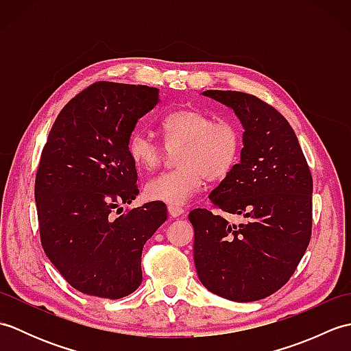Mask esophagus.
<instances>
[{"label": "esophagus", "mask_w": 351, "mask_h": 351, "mask_svg": "<svg viewBox=\"0 0 351 351\" xmlns=\"http://www.w3.org/2000/svg\"><path fill=\"white\" fill-rule=\"evenodd\" d=\"M167 211H169V214H170V217H173V219L180 217V215L184 213L182 208L178 206V205H169V206H167Z\"/></svg>", "instance_id": "34e87169"}]
</instances>
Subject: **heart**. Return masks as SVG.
Segmentation results:
<instances>
[{"label": "heart", "instance_id": "obj_1", "mask_svg": "<svg viewBox=\"0 0 351 351\" xmlns=\"http://www.w3.org/2000/svg\"><path fill=\"white\" fill-rule=\"evenodd\" d=\"M160 128L164 143L176 151L180 167L152 178L145 185L149 200L170 205H184L202 187L204 178L220 181L232 171L240 158L241 136L237 126L200 110H176L162 117ZM126 152L136 167L152 171L160 166L166 149L151 134L136 130L126 141Z\"/></svg>", "mask_w": 351, "mask_h": 351}]
</instances>
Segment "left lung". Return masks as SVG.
<instances>
[{"instance_id":"obj_1","label":"left lung","mask_w":351,"mask_h":351,"mask_svg":"<svg viewBox=\"0 0 351 351\" xmlns=\"http://www.w3.org/2000/svg\"><path fill=\"white\" fill-rule=\"evenodd\" d=\"M234 110L243 125L240 161L210 200L229 223L204 208L189 214L195 228V265L202 285L223 299L256 302L282 288L308 249L312 176L295 134L279 111L256 96L206 90Z\"/></svg>"}]
</instances>
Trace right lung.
I'll list each match as a JSON object with an SVG mask.
<instances>
[{"mask_svg": "<svg viewBox=\"0 0 351 351\" xmlns=\"http://www.w3.org/2000/svg\"><path fill=\"white\" fill-rule=\"evenodd\" d=\"M158 88L99 81L66 104L45 145L34 197L43 250L81 293L117 300L141 283V250L167 220L162 202L122 215L138 195L126 141Z\"/></svg>", "mask_w": 351, "mask_h": 351, "instance_id": "right-lung-1", "label": "right lung"}]
</instances>
